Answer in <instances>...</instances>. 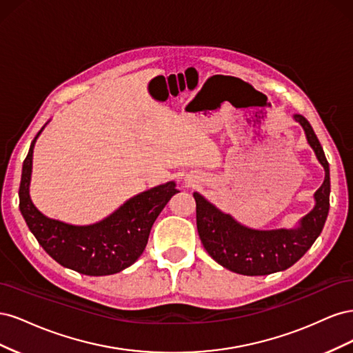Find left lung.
<instances>
[{"label": "left lung", "mask_w": 353, "mask_h": 353, "mask_svg": "<svg viewBox=\"0 0 353 353\" xmlns=\"http://www.w3.org/2000/svg\"><path fill=\"white\" fill-rule=\"evenodd\" d=\"M294 119L303 126L307 143L325 169V179L316 190V205L296 230L256 231L240 225L199 193L196 199L197 231L203 248L223 268L243 275H268L294 265L321 234L330 209V169L312 126L301 114Z\"/></svg>", "instance_id": "8db88e82"}]
</instances>
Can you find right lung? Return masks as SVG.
Returning a JSON list of instances; mask_svg holds the SVG:
<instances>
[{
    "instance_id": "add662e5",
    "label": "right lung",
    "mask_w": 353,
    "mask_h": 353,
    "mask_svg": "<svg viewBox=\"0 0 353 353\" xmlns=\"http://www.w3.org/2000/svg\"><path fill=\"white\" fill-rule=\"evenodd\" d=\"M37 137L23 160L19 208L42 249L61 266L85 275H112L131 266L144 252L159 213L178 193L175 183H166L130 199L109 218L94 225L74 227L50 219L42 215L29 197L32 153Z\"/></svg>"
}]
</instances>
